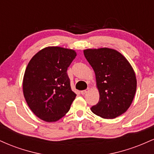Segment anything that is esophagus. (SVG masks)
<instances>
[{
	"instance_id": "1",
	"label": "esophagus",
	"mask_w": 154,
	"mask_h": 154,
	"mask_svg": "<svg viewBox=\"0 0 154 154\" xmlns=\"http://www.w3.org/2000/svg\"><path fill=\"white\" fill-rule=\"evenodd\" d=\"M89 91H90V88H87V89H86V90H84V91H81V94L85 95V93H87Z\"/></svg>"
}]
</instances>
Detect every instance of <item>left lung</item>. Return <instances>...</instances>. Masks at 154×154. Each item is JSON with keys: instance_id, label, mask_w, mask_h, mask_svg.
I'll list each match as a JSON object with an SVG mask.
<instances>
[{"instance_id": "1", "label": "left lung", "mask_w": 154, "mask_h": 154, "mask_svg": "<svg viewBox=\"0 0 154 154\" xmlns=\"http://www.w3.org/2000/svg\"><path fill=\"white\" fill-rule=\"evenodd\" d=\"M83 52L95 72L100 95L99 101L91 111L103 119L122 115L131 105L137 88L132 66L114 49H86Z\"/></svg>"}]
</instances>
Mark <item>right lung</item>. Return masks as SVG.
Segmentation results:
<instances>
[{
	"mask_svg": "<svg viewBox=\"0 0 154 154\" xmlns=\"http://www.w3.org/2000/svg\"><path fill=\"white\" fill-rule=\"evenodd\" d=\"M74 50L51 46L32 58L24 72L23 93L29 109L48 122H56L69 110L76 95L66 71L75 59Z\"/></svg>",
	"mask_w": 154,
	"mask_h": 154,
	"instance_id": "right-lung-1",
	"label": "right lung"
}]
</instances>
